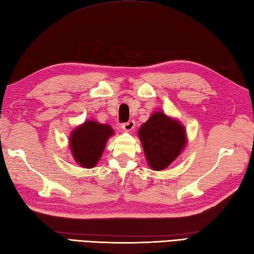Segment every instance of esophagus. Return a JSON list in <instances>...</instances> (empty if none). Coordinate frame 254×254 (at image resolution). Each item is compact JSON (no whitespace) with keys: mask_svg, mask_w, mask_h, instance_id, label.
Masks as SVG:
<instances>
[{"mask_svg":"<svg viewBox=\"0 0 254 254\" xmlns=\"http://www.w3.org/2000/svg\"><path fill=\"white\" fill-rule=\"evenodd\" d=\"M134 127H135V122H134L133 120L122 124V128L126 132H131L132 130H134Z\"/></svg>","mask_w":254,"mask_h":254,"instance_id":"1","label":"esophagus"}]
</instances>
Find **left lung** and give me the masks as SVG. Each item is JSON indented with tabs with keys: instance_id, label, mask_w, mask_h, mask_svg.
I'll list each match as a JSON object with an SVG mask.
<instances>
[{
	"instance_id": "obj_1",
	"label": "left lung",
	"mask_w": 254,
	"mask_h": 254,
	"mask_svg": "<svg viewBox=\"0 0 254 254\" xmlns=\"http://www.w3.org/2000/svg\"><path fill=\"white\" fill-rule=\"evenodd\" d=\"M147 165L153 171H163L181 155L187 145L186 128L181 121L162 111L152 113L138 128Z\"/></svg>"
}]
</instances>
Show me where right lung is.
I'll list each match as a JSON object with an SVG mask.
<instances>
[{
    "label": "right lung",
    "instance_id": "add662e5",
    "mask_svg": "<svg viewBox=\"0 0 254 254\" xmlns=\"http://www.w3.org/2000/svg\"><path fill=\"white\" fill-rule=\"evenodd\" d=\"M114 135L109 124L87 120L70 132L69 150L79 166L92 168L100 161L109 138Z\"/></svg>",
    "mask_w": 254,
    "mask_h": 254
}]
</instances>
